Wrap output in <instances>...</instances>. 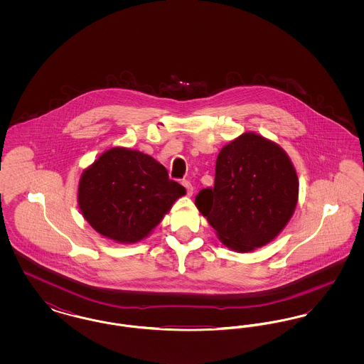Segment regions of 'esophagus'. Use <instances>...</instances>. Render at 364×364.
I'll return each mask as SVG.
<instances>
[{"label":"esophagus","instance_id":"34e87169","mask_svg":"<svg viewBox=\"0 0 364 364\" xmlns=\"http://www.w3.org/2000/svg\"><path fill=\"white\" fill-rule=\"evenodd\" d=\"M183 186H184V187H186V190H187V195L191 196V195L193 193V187H192V184H191L190 181L184 180V181H183Z\"/></svg>","mask_w":364,"mask_h":364}]
</instances>
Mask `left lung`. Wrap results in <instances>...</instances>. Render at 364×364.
I'll return each mask as SVG.
<instances>
[{
	"label": "left lung",
	"instance_id": "obj_1",
	"mask_svg": "<svg viewBox=\"0 0 364 364\" xmlns=\"http://www.w3.org/2000/svg\"><path fill=\"white\" fill-rule=\"evenodd\" d=\"M297 198V174L284 149L245 132L223 147L214 187L199 191L195 205L228 248L251 252L277 237Z\"/></svg>",
	"mask_w": 364,
	"mask_h": 364
}]
</instances>
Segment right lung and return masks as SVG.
Masks as SVG:
<instances>
[{
    "label": "right lung",
    "instance_id": "add662e5",
    "mask_svg": "<svg viewBox=\"0 0 364 364\" xmlns=\"http://www.w3.org/2000/svg\"><path fill=\"white\" fill-rule=\"evenodd\" d=\"M186 188L153 156L112 147L83 171L77 203L87 223L113 242L146 239Z\"/></svg>",
    "mask_w": 364,
    "mask_h": 364
}]
</instances>
